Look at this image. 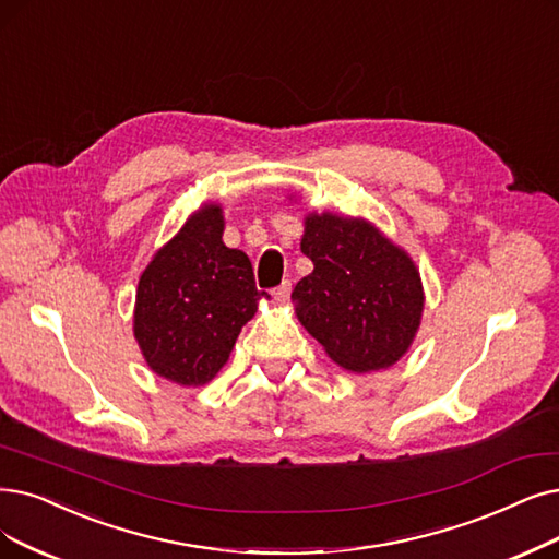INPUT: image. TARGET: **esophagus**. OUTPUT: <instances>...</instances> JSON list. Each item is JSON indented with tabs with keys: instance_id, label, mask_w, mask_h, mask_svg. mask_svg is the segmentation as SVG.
Returning <instances> with one entry per match:
<instances>
[{
	"instance_id": "34e87169",
	"label": "esophagus",
	"mask_w": 559,
	"mask_h": 559,
	"mask_svg": "<svg viewBox=\"0 0 559 559\" xmlns=\"http://www.w3.org/2000/svg\"><path fill=\"white\" fill-rule=\"evenodd\" d=\"M273 296H275V300H280V302H284V300H288V296H292V282H282L275 292H273Z\"/></svg>"
}]
</instances>
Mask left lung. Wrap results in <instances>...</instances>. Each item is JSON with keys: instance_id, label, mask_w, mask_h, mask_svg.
I'll use <instances>...</instances> for the list:
<instances>
[{"instance_id": "8db88e82", "label": "left lung", "mask_w": 559, "mask_h": 559, "mask_svg": "<svg viewBox=\"0 0 559 559\" xmlns=\"http://www.w3.org/2000/svg\"><path fill=\"white\" fill-rule=\"evenodd\" d=\"M302 225L300 250L314 271L292 294L298 321L342 369H390L421 325L424 286L413 257L365 217L311 211Z\"/></svg>"}]
</instances>
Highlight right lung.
I'll list each match as a JSON object with an SVG mask.
<instances>
[{
	"instance_id": "1",
	"label": "right lung",
	"mask_w": 559,
	"mask_h": 559,
	"mask_svg": "<svg viewBox=\"0 0 559 559\" xmlns=\"http://www.w3.org/2000/svg\"><path fill=\"white\" fill-rule=\"evenodd\" d=\"M222 234V204H202L153 254L138 284L132 334L148 369L181 388L213 381L265 296L248 254L227 248Z\"/></svg>"
}]
</instances>
